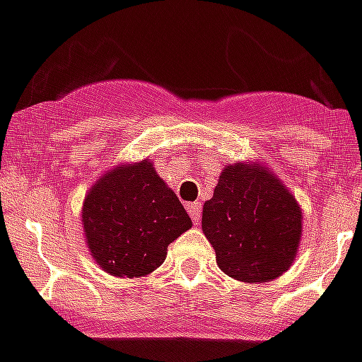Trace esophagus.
<instances>
[{
  "instance_id": "34e87169",
  "label": "esophagus",
  "mask_w": 362,
  "mask_h": 362,
  "mask_svg": "<svg viewBox=\"0 0 362 362\" xmlns=\"http://www.w3.org/2000/svg\"><path fill=\"white\" fill-rule=\"evenodd\" d=\"M187 211L192 218L194 225H199V219H202V203H188Z\"/></svg>"
}]
</instances>
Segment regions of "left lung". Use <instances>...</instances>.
I'll list each match as a JSON object with an SVG mask.
<instances>
[{
	"label": "left lung",
	"mask_w": 362,
	"mask_h": 362,
	"mask_svg": "<svg viewBox=\"0 0 362 362\" xmlns=\"http://www.w3.org/2000/svg\"><path fill=\"white\" fill-rule=\"evenodd\" d=\"M202 228L225 274L264 284L286 273L302 238V209L291 190L260 163L227 165L205 202Z\"/></svg>",
	"instance_id": "left-lung-1"
}]
</instances>
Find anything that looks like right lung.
<instances>
[{
    "label": "right lung",
    "instance_id": "obj_1",
    "mask_svg": "<svg viewBox=\"0 0 362 362\" xmlns=\"http://www.w3.org/2000/svg\"><path fill=\"white\" fill-rule=\"evenodd\" d=\"M80 219L95 264L119 278L153 273L170 243L192 227L148 159L122 163L100 175L86 194Z\"/></svg>",
    "mask_w": 362,
    "mask_h": 362
}]
</instances>
